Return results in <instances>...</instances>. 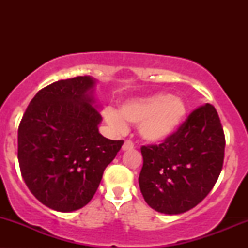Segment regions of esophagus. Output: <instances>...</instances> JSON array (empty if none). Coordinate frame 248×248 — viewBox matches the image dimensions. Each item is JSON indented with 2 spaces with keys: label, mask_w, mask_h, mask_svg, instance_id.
Masks as SVG:
<instances>
[{
  "label": "esophagus",
  "mask_w": 248,
  "mask_h": 248,
  "mask_svg": "<svg viewBox=\"0 0 248 248\" xmlns=\"http://www.w3.org/2000/svg\"><path fill=\"white\" fill-rule=\"evenodd\" d=\"M134 148V143L132 141H124V143L122 144V150H124V152H126V150H130V149H133Z\"/></svg>",
  "instance_id": "obj_1"
}]
</instances>
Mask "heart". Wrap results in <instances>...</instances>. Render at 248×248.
Segmentation results:
<instances>
[{"label": "heart", "mask_w": 248, "mask_h": 248, "mask_svg": "<svg viewBox=\"0 0 248 248\" xmlns=\"http://www.w3.org/2000/svg\"><path fill=\"white\" fill-rule=\"evenodd\" d=\"M186 114V105L181 98L155 93L128 100L119 110L107 108L105 119L116 132L126 130V122L138 124V132L143 140L160 143L177 132Z\"/></svg>", "instance_id": "b5f03b06"}]
</instances>
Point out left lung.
<instances>
[{
  "mask_svg": "<svg viewBox=\"0 0 248 248\" xmlns=\"http://www.w3.org/2000/svg\"><path fill=\"white\" fill-rule=\"evenodd\" d=\"M225 135L216 108H196L160 144L142 146L139 184L155 211L178 215L209 195L223 169Z\"/></svg>",
  "mask_w": 248,
  "mask_h": 248,
  "instance_id": "obj_1",
  "label": "left lung"
}]
</instances>
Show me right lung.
<instances>
[{
  "label": "right lung",
  "instance_id": "add662e5",
  "mask_svg": "<svg viewBox=\"0 0 248 248\" xmlns=\"http://www.w3.org/2000/svg\"><path fill=\"white\" fill-rule=\"evenodd\" d=\"M90 76L58 80L30 101L18 127V163L35 197L50 209H81L124 141L99 133L102 120Z\"/></svg>",
  "mask_w": 248,
  "mask_h": 248
}]
</instances>
